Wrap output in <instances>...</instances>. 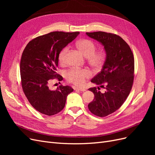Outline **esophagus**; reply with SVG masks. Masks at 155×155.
Listing matches in <instances>:
<instances>
[{
  "mask_svg": "<svg viewBox=\"0 0 155 155\" xmlns=\"http://www.w3.org/2000/svg\"><path fill=\"white\" fill-rule=\"evenodd\" d=\"M75 89H76V90H78V91H82V92H84V91H86L85 88H81V87H78L75 88Z\"/></svg>",
  "mask_w": 155,
  "mask_h": 155,
  "instance_id": "1",
  "label": "esophagus"
}]
</instances>
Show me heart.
I'll list each match as a JSON object with an SVG mask.
<instances>
[{"instance_id": "1", "label": "heart", "mask_w": 155, "mask_h": 155, "mask_svg": "<svg viewBox=\"0 0 155 155\" xmlns=\"http://www.w3.org/2000/svg\"><path fill=\"white\" fill-rule=\"evenodd\" d=\"M76 47L79 51L87 58L88 63L95 70H99L104 64L106 54L104 51H96V46L94 43L88 39H81L78 41ZM68 48L65 47L61 50L58 55V60L60 63H64ZM91 76V72L87 69L72 68L65 73V78L67 80L78 85H83L85 79Z\"/></svg>"}]
</instances>
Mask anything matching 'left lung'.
Masks as SVG:
<instances>
[{
  "label": "left lung",
  "instance_id": "obj_1",
  "mask_svg": "<svg viewBox=\"0 0 155 155\" xmlns=\"http://www.w3.org/2000/svg\"><path fill=\"white\" fill-rule=\"evenodd\" d=\"M86 34L101 44L106 54L101 72L91 79L99 86L98 90L103 87L105 92L101 93L96 87L88 88L94 98L88 105L92 114L104 117L118 110L129 94L134 80V56L129 46L118 35L104 31Z\"/></svg>",
  "mask_w": 155,
  "mask_h": 155
}]
</instances>
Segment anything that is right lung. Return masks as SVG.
<instances>
[{"label": "right lung", "mask_w": 155, "mask_h": 155, "mask_svg": "<svg viewBox=\"0 0 155 155\" xmlns=\"http://www.w3.org/2000/svg\"><path fill=\"white\" fill-rule=\"evenodd\" d=\"M79 34V31L50 32L30 41L23 51L20 64L22 87L30 104L42 114L51 116L61 111L67 96L74 91L63 85L51 91L48 83L54 78L63 80L55 72L59 54Z\"/></svg>", "instance_id": "obj_1"}]
</instances>
